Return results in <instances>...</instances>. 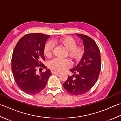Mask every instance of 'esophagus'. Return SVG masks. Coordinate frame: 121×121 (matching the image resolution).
I'll list each match as a JSON object with an SVG mask.
<instances>
[{"label": "esophagus", "mask_w": 121, "mask_h": 121, "mask_svg": "<svg viewBox=\"0 0 121 121\" xmlns=\"http://www.w3.org/2000/svg\"><path fill=\"white\" fill-rule=\"evenodd\" d=\"M52 73L53 74H60V73L59 72L56 71H52Z\"/></svg>", "instance_id": "34e87169"}]
</instances>
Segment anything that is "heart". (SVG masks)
I'll return each mask as SVG.
<instances>
[{
  "label": "heart",
  "mask_w": 121,
  "mask_h": 121,
  "mask_svg": "<svg viewBox=\"0 0 121 121\" xmlns=\"http://www.w3.org/2000/svg\"><path fill=\"white\" fill-rule=\"evenodd\" d=\"M59 43L68 50V54L74 59H78L81 56L82 49L81 47L77 46V41L71 37H66L59 40H53L52 41H48L44 47V54L47 57L52 56L54 47V43ZM48 67L51 69L61 71L70 68L71 63L68 59L53 58L48 63Z\"/></svg>",
  "instance_id": "b5f03b06"
}]
</instances>
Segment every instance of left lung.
Here are the masks:
<instances>
[{
    "label": "left lung",
    "mask_w": 121,
    "mask_h": 121,
    "mask_svg": "<svg viewBox=\"0 0 121 121\" xmlns=\"http://www.w3.org/2000/svg\"><path fill=\"white\" fill-rule=\"evenodd\" d=\"M77 35L83 42L84 54L79 64L70 70L74 74L68 75L63 86L71 94L79 95L86 93L95 84L101 71V59L100 49L94 40L86 35Z\"/></svg>",
    "instance_id": "8db88e82"
}]
</instances>
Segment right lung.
<instances>
[{
    "label": "right lung",
    "mask_w": 121,
    "mask_h": 121,
    "mask_svg": "<svg viewBox=\"0 0 121 121\" xmlns=\"http://www.w3.org/2000/svg\"><path fill=\"white\" fill-rule=\"evenodd\" d=\"M50 35L40 33L28 34L19 40L13 50L11 70L17 85L28 94L40 93L46 86L51 71L37 74L38 68H47L44 61V47Z\"/></svg>",
    "instance_id": "1"
}]
</instances>
